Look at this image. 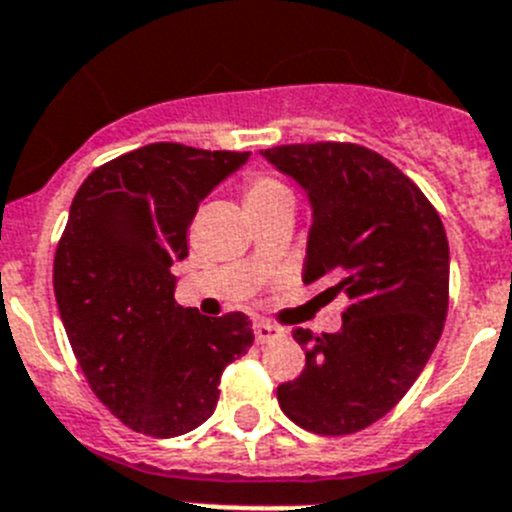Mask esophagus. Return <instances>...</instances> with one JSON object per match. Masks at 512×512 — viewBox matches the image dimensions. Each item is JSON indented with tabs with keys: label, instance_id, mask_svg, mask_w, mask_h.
I'll return each mask as SVG.
<instances>
[{
	"label": "esophagus",
	"instance_id": "esophagus-1",
	"mask_svg": "<svg viewBox=\"0 0 512 512\" xmlns=\"http://www.w3.org/2000/svg\"><path fill=\"white\" fill-rule=\"evenodd\" d=\"M252 331H255L257 343H272V341H280V338L285 336V331H280V328L270 326V323H265V321H255Z\"/></svg>",
	"mask_w": 512,
	"mask_h": 512
}]
</instances>
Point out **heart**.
<instances>
[{
    "label": "heart",
    "mask_w": 512,
    "mask_h": 512,
    "mask_svg": "<svg viewBox=\"0 0 512 512\" xmlns=\"http://www.w3.org/2000/svg\"><path fill=\"white\" fill-rule=\"evenodd\" d=\"M280 199H290V191L285 189L280 181L270 179V176H252V179L247 181V189H245L247 207H252V204L280 202Z\"/></svg>",
    "instance_id": "b5f03b06"
}]
</instances>
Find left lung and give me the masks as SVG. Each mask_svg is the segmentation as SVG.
<instances>
[{
  "label": "left lung",
  "mask_w": 512,
  "mask_h": 512,
  "mask_svg": "<svg viewBox=\"0 0 512 512\" xmlns=\"http://www.w3.org/2000/svg\"><path fill=\"white\" fill-rule=\"evenodd\" d=\"M260 154L308 194L303 283L348 298L341 331H293L305 369L278 386L280 409L308 432L353 434L399 404L442 336L447 234L419 186L371 148L326 141Z\"/></svg>",
  "instance_id": "left-lung-1"
}]
</instances>
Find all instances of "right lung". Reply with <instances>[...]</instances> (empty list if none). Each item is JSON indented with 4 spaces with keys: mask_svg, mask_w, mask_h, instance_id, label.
I'll return each mask as SVG.
<instances>
[{
    "mask_svg": "<svg viewBox=\"0 0 512 512\" xmlns=\"http://www.w3.org/2000/svg\"><path fill=\"white\" fill-rule=\"evenodd\" d=\"M247 159L148 143L95 169L70 204L52 267L62 326L93 394L148 437L207 422L224 366L255 341L245 313L176 305L171 272L202 199Z\"/></svg>",
    "mask_w": 512,
    "mask_h": 512,
    "instance_id": "obj_1",
    "label": "right lung"
}]
</instances>
